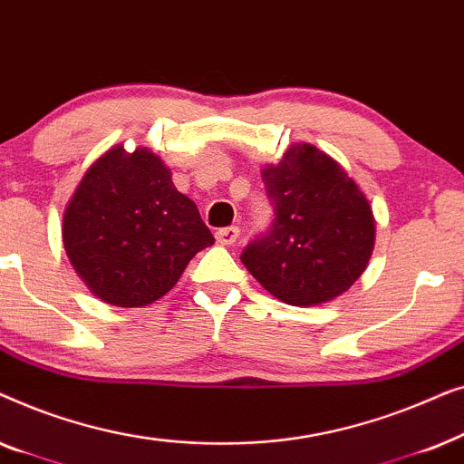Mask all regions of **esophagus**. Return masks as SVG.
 I'll return each instance as SVG.
<instances>
[{
	"mask_svg": "<svg viewBox=\"0 0 464 464\" xmlns=\"http://www.w3.org/2000/svg\"><path fill=\"white\" fill-rule=\"evenodd\" d=\"M238 226H227V227H221V230L215 232V238H218L219 245H234L238 238Z\"/></svg>",
	"mask_w": 464,
	"mask_h": 464,
	"instance_id": "esophagus-1",
	"label": "esophagus"
}]
</instances>
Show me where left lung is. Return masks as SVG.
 Masks as SVG:
<instances>
[{
	"label": "left lung",
	"mask_w": 464,
	"mask_h": 464,
	"mask_svg": "<svg viewBox=\"0 0 464 464\" xmlns=\"http://www.w3.org/2000/svg\"><path fill=\"white\" fill-rule=\"evenodd\" d=\"M275 207L270 230L245 246V268L291 306H316L353 287L373 251L376 224L365 194L310 143L262 169Z\"/></svg>",
	"instance_id": "left-lung-1"
}]
</instances>
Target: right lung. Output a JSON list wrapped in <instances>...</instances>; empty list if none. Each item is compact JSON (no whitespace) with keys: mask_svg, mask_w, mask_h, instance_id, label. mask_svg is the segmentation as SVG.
Instances as JSON below:
<instances>
[{"mask_svg":"<svg viewBox=\"0 0 464 464\" xmlns=\"http://www.w3.org/2000/svg\"><path fill=\"white\" fill-rule=\"evenodd\" d=\"M215 243L170 170L150 150L105 151L63 215V245L88 289L120 308L160 300L196 253Z\"/></svg>","mask_w":464,"mask_h":464,"instance_id":"1","label":"right lung"}]
</instances>
